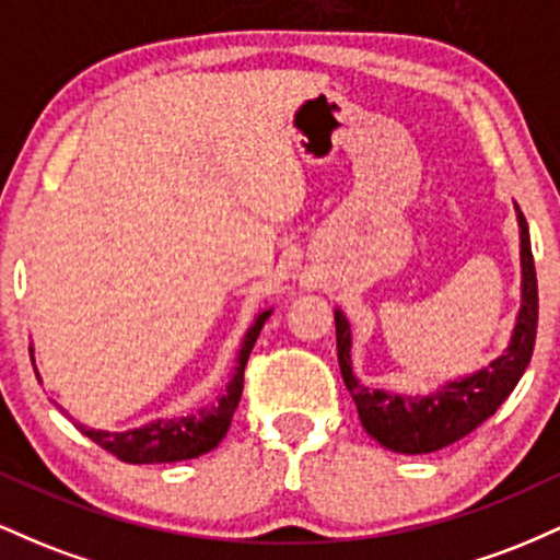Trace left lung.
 <instances>
[{"label": "left lung", "mask_w": 560, "mask_h": 560, "mask_svg": "<svg viewBox=\"0 0 560 560\" xmlns=\"http://www.w3.org/2000/svg\"><path fill=\"white\" fill-rule=\"evenodd\" d=\"M516 208L518 221V258H522V307L516 313L511 339L503 355H498L485 369L447 378L445 384L427 395H402V392L365 387L352 371V329L342 307L334 311L337 324V355L342 378L355 400L363 429L382 447L402 455L434 453L487 421L511 395L518 378L532 361L537 337V273L532 258L529 229Z\"/></svg>", "instance_id": "1"}]
</instances>
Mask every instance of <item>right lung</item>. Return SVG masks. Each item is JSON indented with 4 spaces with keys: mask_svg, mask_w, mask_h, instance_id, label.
Listing matches in <instances>:
<instances>
[{
    "mask_svg": "<svg viewBox=\"0 0 560 560\" xmlns=\"http://www.w3.org/2000/svg\"><path fill=\"white\" fill-rule=\"evenodd\" d=\"M271 313L273 307H266L255 316L253 326L242 337L240 355H236L234 374H231L226 389L202 408L184 416H171V419H155L144 427L126 429V432L89 429L83 423H75V427L89 440L105 447L115 458L126 460V464H176V460H189L210 453L229 432L236 405L242 400L244 365H247L249 352H253L262 324L271 318ZM31 361H34V345H31Z\"/></svg>",
    "mask_w": 560,
    "mask_h": 560,
    "instance_id": "add662e5",
    "label": "right lung"
}]
</instances>
